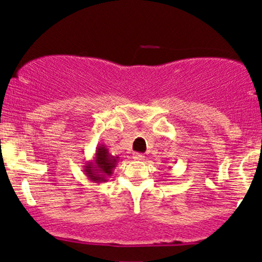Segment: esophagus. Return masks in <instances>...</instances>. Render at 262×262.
Wrapping results in <instances>:
<instances>
[{
  "label": "esophagus",
  "instance_id": "obj_1",
  "mask_svg": "<svg viewBox=\"0 0 262 262\" xmlns=\"http://www.w3.org/2000/svg\"><path fill=\"white\" fill-rule=\"evenodd\" d=\"M133 159L137 161H141V160H144V155L139 154V152H135V154L133 155Z\"/></svg>",
  "mask_w": 262,
  "mask_h": 262
}]
</instances>
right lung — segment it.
<instances>
[{
	"label": "right lung",
	"instance_id": "1",
	"mask_svg": "<svg viewBox=\"0 0 262 262\" xmlns=\"http://www.w3.org/2000/svg\"><path fill=\"white\" fill-rule=\"evenodd\" d=\"M118 160V156L110 154L107 146L98 144L92 160L85 161L83 172L93 183L107 182L108 179L113 175V170L116 169Z\"/></svg>",
	"mask_w": 262,
	"mask_h": 262
}]
</instances>
